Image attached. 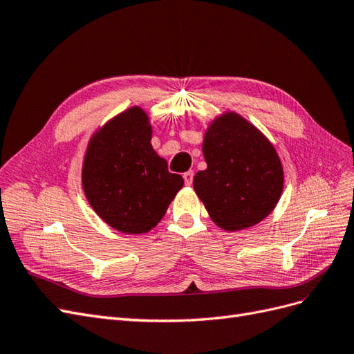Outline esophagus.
Instances as JSON below:
<instances>
[{"instance_id":"esophagus-1","label":"esophagus","mask_w":354,"mask_h":354,"mask_svg":"<svg viewBox=\"0 0 354 354\" xmlns=\"http://www.w3.org/2000/svg\"><path fill=\"white\" fill-rule=\"evenodd\" d=\"M192 179H194V172H192V170H188V172L184 174V180H185L187 185L192 184Z\"/></svg>"}]
</instances>
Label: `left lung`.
Here are the masks:
<instances>
[{
    "label": "left lung",
    "instance_id": "1",
    "mask_svg": "<svg viewBox=\"0 0 354 354\" xmlns=\"http://www.w3.org/2000/svg\"><path fill=\"white\" fill-rule=\"evenodd\" d=\"M207 169L194 178V189L212 221L239 231L263 221L275 209L283 187L281 160L253 124L226 113L204 136Z\"/></svg>",
    "mask_w": 354,
    "mask_h": 354
}]
</instances>
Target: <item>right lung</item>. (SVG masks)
Segmentation results:
<instances>
[{
    "label": "right lung",
    "mask_w": 354,
    "mask_h": 354,
    "mask_svg": "<svg viewBox=\"0 0 354 354\" xmlns=\"http://www.w3.org/2000/svg\"><path fill=\"white\" fill-rule=\"evenodd\" d=\"M150 141L145 111L132 107L104 124L85 154L82 185L91 207L123 234L150 231L184 187Z\"/></svg>",
    "instance_id": "right-lung-1"
}]
</instances>
